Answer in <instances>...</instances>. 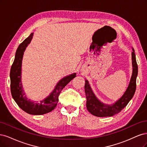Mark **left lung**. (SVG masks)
Listing matches in <instances>:
<instances>
[{
    "label": "left lung",
    "instance_id": "left-lung-1",
    "mask_svg": "<svg viewBox=\"0 0 147 147\" xmlns=\"http://www.w3.org/2000/svg\"><path fill=\"white\" fill-rule=\"evenodd\" d=\"M132 51H133L132 52V73L129 86L123 96L113 105H106L99 101L94 95L88 81L86 80L84 88L87 98L86 106L87 110L92 115L99 117H111L114 115L125 108L133 97L136 89V78L138 74V67H137L136 55L133 48H132Z\"/></svg>",
    "mask_w": 147,
    "mask_h": 147
}]
</instances>
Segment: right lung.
Here are the masks:
<instances>
[{
	"instance_id": "1",
	"label": "right lung",
	"mask_w": 147,
	"mask_h": 147,
	"mask_svg": "<svg viewBox=\"0 0 147 147\" xmlns=\"http://www.w3.org/2000/svg\"><path fill=\"white\" fill-rule=\"evenodd\" d=\"M34 35V33L28 36L19 45L16 50L15 58L10 70V88L13 98L22 110L31 115H42L51 112L57 105L59 96L62 89L76 76V73H73L60 80L54 90L49 95L40 102L31 101L26 97L21 82L22 60L27 46Z\"/></svg>"
}]
</instances>
